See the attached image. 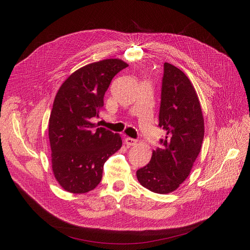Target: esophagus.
<instances>
[{
    "label": "esophagus",
    "mask_w": 250,
    "mask_h": 250,
    "mask_svg": "<svg viewBox=\"0 0 250 250\" xmlns=\"http://www.w3.org/2000/svg\"><path fill=\"white\" fill-rule=\"evenodd\" d=\"M125 143L126 146H134V145H136L137 141L135 139H133V138H125Z\"/></svg>",
    "instance_id": "esophagus-1"
}]
</instances>
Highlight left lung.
I'll list each match as a JSON object with an SVG mask.
<instances>
[{
    "label": "left lung",
    "instance_id": "8db88e82",
    "mask_svg": "<svg viewBox=\"0 0 250 250\" xmlns=\"http://www.w3.org/2000/svg\"><path fill=\"white\" fill-rule=\"evenodd\" d=\"M159 126L166 130L161 148L151 161L137 171L141 185L156 193L179 188L190 173L204 140V116L200 100L189 79L173 64L164 62Z\"/></svg>",
    "mask_w": 250,
    "mask_h": 250
}]
</instances>
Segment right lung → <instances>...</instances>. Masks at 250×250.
Returning a JSON list of instances; mask_svg holds the SVG:
<instances>
[{"mask_svg": "<svg viewBox=\"0 0 250 250\" xmlns=\"http://www.w3.org/2000/svg\"><path fill=\"white\" fill-rule=\"evenodd\" d=\"M118 59L89 63L74 72L56 95L48 122L51 166L60 186L85 193L101 181L103 165L121 149L118 134L91 123L103 107L113 77L127 67Z\"/></svg>", "mask_w": 250, "mask_h": 250, "instance_id": "1", "label": "right lung"}]
</instances>
